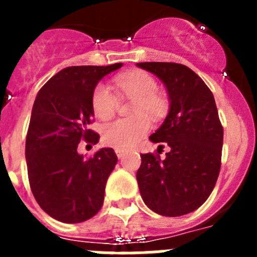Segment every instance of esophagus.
I'll return each mask as SVG.
<instances>
[{
    "label": "esophagus",
    "instance_id": "1",
    "mask_svg": "<svg viewBox=\"0 0 257 257\" xmlns=\"http://www.w3.org/2000/svg\"><path fill=\"white\" fill-rule=\"evenodd\" d=\"M115 154H117L118 158H122L124 156V151H121V149H115Z\"/></svg>",
    "mask_w": 257,
    "mask_h": 257
}]
</instances>
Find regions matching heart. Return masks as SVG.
<instances>
[{
  "label": "heart",
  "instance_id": "heart-1",
  "mask_svg": "<svg viewBox=\"0 0 257 257\" xmlns=\"http://www.w3.org/2000/svg\"><path fill=\"white\" fill-rule=\"evenodd\" d=\"M114 85L124 96L133 99L131 114L128 119L108 122L101 127L103 142L115 149H128L148 134L151 122L158 119L167 109V99L157 94L158 85L151 74L145 72H131L114 77ZM91 106L95 115L101 119L112 117L117 108V97L105 83H97L91 95Z\"/></svg>",
  "mask_w": 257,
  "mask_h": 257
}]
</instances>
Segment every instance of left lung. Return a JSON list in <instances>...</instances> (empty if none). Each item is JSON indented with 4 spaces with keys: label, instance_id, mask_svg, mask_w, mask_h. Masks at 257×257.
<instances>
[{
    "label": "left lung",
    "instance_id": "1",
    "mask_svg": "<svg viewBox=\"0 0 257 257\" xmlns=\"http://www.w3.org/2000/svg\"><path fill=\"white\" fill-rule=\"evenodd\" d=\"M165 83L170 110L149 140L167 144L160 154H142L136 179L143 201L163 216H181L210 197L221 166L222 130L215 99L201 77L178 63H138ZM158 148H163L160 145ZM160 153V149H158Z\"/></svg>",
    "mask_w": 257,
    "mask_h": 257
}]
</instances>
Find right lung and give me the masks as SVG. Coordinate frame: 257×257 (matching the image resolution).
<instances>
[{"label": "right lung", "mask_w": 257, "mask_h": 257, "mask_svg": "<svg viewBox=\"0 0 257 257\" xmlns=\"http://www.w3.org/2000/svg\"><path fill=\"white\" fill-rule=\"evenodd\" d=\"M121 67H68L36 97L26 139L29 185L40 207L59 221H86L103 206L117 156L112 148H101L85 158L77 148L81 140L99 142V134L88 128L94 117L92 91L105 74Z\"/></svg>", "instance_id": "1"}]
</instances>
